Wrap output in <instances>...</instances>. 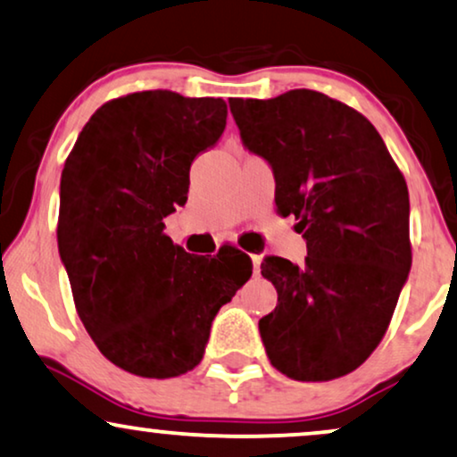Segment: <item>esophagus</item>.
I'll return each instance as SVG.
<instances>
[{
    "label": "esophagus",
    "mask_w": 457,
    "mask_h": 457,
    "mask_svg": "<svg viewBox=\"0 0 457 457\" xmlns=\"http://www.w3.org/2000/svg\"><path fill=\"white\" fill-rule=\"evenodd\" d=\"M251 262H253V271H255V276L262 271V255H251Z\"/></svg>",
    "instance_id": "obj_1"
}]
</instances>
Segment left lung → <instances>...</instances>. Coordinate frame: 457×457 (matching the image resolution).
I'll list each match as a JSON object with an SVG mask.
<instances>
[{"label":"left lung","instance_id":"8db88e82","mask_svg":"<svg viewBox=\"0 0 457 457\" xmlns=\"http://www.w3.org/2000/svg\"><path fill=\"white\" fill-rule=\"evenodd\" d=\"M229 109L308 246L302 265L263 259L278 293L259 320L265 352L297 382L342 378L382 342L411 270L405 179L365 115L322 92L232 99Z\"/></svg>","mask_w":457,"mask_h":457}]
</instances>
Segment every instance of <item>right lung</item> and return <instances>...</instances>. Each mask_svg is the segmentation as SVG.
Wrapping results in <instances>:
<instances>
[{
    "label": "right lung",
    "instance_id": "add662e5",
    "mask_svg": "<svg viewBox=\"0 0 457 457\" xmlns=\"http://www.w3.org/2000/svg\"><path fill=\"white\" fill-rule=\"evenodd\" d=\"M225 120L223 99L135 92L96 109L62 169L56 234L75 308L101 354L141 378L192 371L219 308L253 274L236 248L202 259L164 234Z\"/></svg>",
    "mask_w": 457,
    "mask_h": 457
}]
</instances>
